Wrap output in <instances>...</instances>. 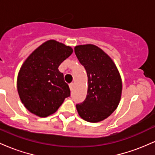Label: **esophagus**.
<instances>
[{
    "mask_svg": "<svg viewBox=\"0 0 155 155\" xmlns=\"http://www.w3.org/2000/svg\"><path fill=\"white\" fill-rule=\"evenodd\" d=\"M74 83H71L70 84H69V87H70V90H73V89H74Z\"/></svg>",
    "mask_w": 155,
    "mask_h": 155,
    "instance_id": "esophagus-1",
    "label": "esophagus"
}]
</instances>
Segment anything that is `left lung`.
Segmentation results:
<instances>
[{
	"instance_id": "8db88e82",
	"label": "left lung",
	"mask_w": 155,
	"mask_h": 155,
	"mask_svg": "<svg viewBox=\"0 0 155 155\" xmlns=\"http://www.w3.org/2000/svg\"><path fill=\"white\" fill-rule=\"evenodd\" d=\"M74 51L87 74V94L76 104L79 116L90 122L105 120L116 110L122 95L120 73L113 60L97 46L79 45Z\"/></svg>"
}]
</instances>
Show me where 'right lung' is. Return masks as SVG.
I'll list each match as a JSON object with an SVG mask.
<instances>
[{"label": "right lung", "mask_w": 155, "mask_h": 155, "mask_svg": "<svg viewBox=\"0 0 155 155\" xmlns=\"http://www.w3.org/2000/svg\"><path fill=\"white\" fill-rule=\"evenodd\" d=\"M73 53L71 47L49 40L35 49L19 70L17 90L25 107L40 117L54 114L71 95L58 67Z\"/></svg>", "instance_id": "obj_1"}]
</instances>
